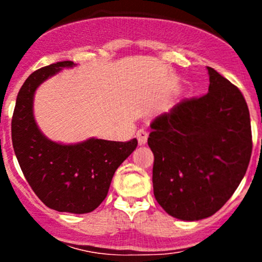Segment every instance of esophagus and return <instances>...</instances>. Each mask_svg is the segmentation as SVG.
Masks as SVG:
<instances>
[{"label": "esophagus", "instance_id": "obj_1", "mask_svg": "<svg viewBox=\"0 0 262 262\" xmlns=\"http://www.w3.org/2000/svg\"><path fill=\"white\" fill-rule=\"evenodd\" d=\"M148 132L144 130V129H139V130L137 132V139H138V143L140 144V145H144V144L148 141Z\"/></svg>", "mask_w": 262, "mask_h": 262}]
</instances>
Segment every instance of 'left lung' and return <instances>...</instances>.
<instances>
[{
    "mask_svg": "<svg viewBox=\"0 0 262 262\" xmlns=\"http://www.w3.org/2000/svg\"><path fill=\"white\" fill-rule=\"evenodd\" d=\"M208 69V93L182 100L151 122L154 196L182 221L210 217L242 182L252 151L250 113L235 85Z\"/></svg>",
    "mask_w": 262,
    "mask_h": 262,
    "instance_id": "obj_1",
    "label": "left lung"
}]
</instances>
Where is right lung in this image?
Wrapping results in <instances>:
<instances>
[{"label":"right lung","instance_id":"add662e5","mask_svg":"<svg viewBox=\"0 0 262 262\" xmlns=\"http://www.w3.org/2000/svg\"><path fill=\"white\" fill-rule=\"evenodd\" d=\"M73 61H60L34 71L18 92L12 117V144L23 175L49 208L75 214L90 213L106 198L112 177L138 145L137 139H89L62 145L45 138L33 117V96L48 77Z\"/></svg>","mask_w":262,"mask_h":262}]
</instances>
